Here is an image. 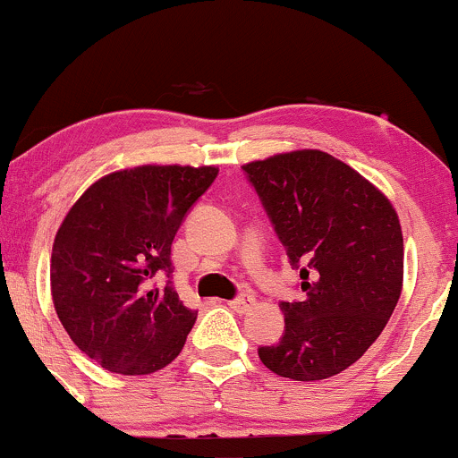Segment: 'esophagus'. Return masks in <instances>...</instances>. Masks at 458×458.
<instances>
[{"label":"esophagus","instance_id":"obj_1","mask_svg":"<svg viewBox=\"0 0 458 458\" xmlns=\"http://www.w3.org/2000/svg\"><path fill=\"white\" fill-rule=\"evenodd\" d=\"M253 305H255V296H250V294H240V296H235L233 301H229L231 310L238 311V313L250 311L253 310Z\"/></svg>","mask_w":458,"mask_h":458}]
</instances>
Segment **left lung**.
I'll use <instances>...</instances> for the list:
<instances>
[{"label": "left lung", "instance_id": "8db88e82", "mask_svg": "<svg viewBox=\"0 0 458 458\" xmlns=\"http://www.w3.org/2000/svg\"><path fill=\"white\" fill-rule=\"evenodd\" d=\"M301 270V301L281 302L285 331L257 348L261 363L294 381L352 366L381 335L403 290L404 244L392 203L325 151L281 153L242 166Z\"/></svg>", "mask_w": 458, "mask_h": 458}]
</instances>
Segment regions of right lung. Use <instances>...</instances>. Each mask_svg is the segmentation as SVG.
Masks as SVG:
<instances>
[{
  "instance_id": "1",
  "label": "right lung",
  "mask_w": 458,
  "mask_h": 458,
  "mask_svg": "<svg viewBox=\"0 0 458 458\" xmlns=\"http://www.w3.org/2000/svg\"><path fill=\"white\" fill-rule=\"evenodd\" d=\"M216 174L214 166L118 171L66 214L51 253V296L71 340L101 368L151 374L182 352L197 311L173 287L171 246Z\"/></svg>"
}]
</instances>
